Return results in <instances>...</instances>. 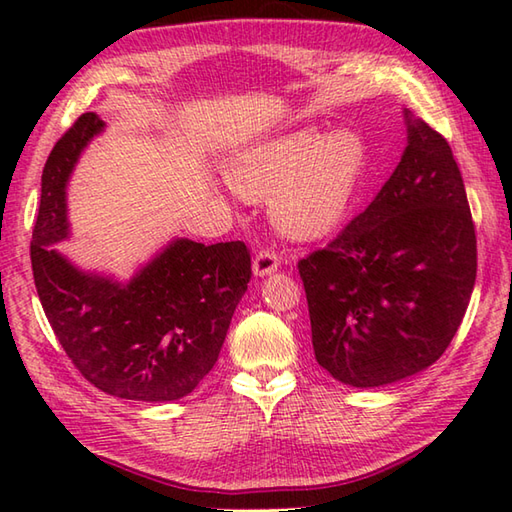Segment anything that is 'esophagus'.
Masks as SVG:
<instances>
[{
	"label": "esophagus",
	"instance_id": "obj_1",
	"mask_svg": "<svg viewBox=\"0 0 512 512\" xmlns=\"http://www.w3.org/2000/svg\"><path fill=\"white\" fill-rule=\"evenodd\" d=\"M279 264H281V259L275 253V250L264 248V250H259V253L255 255V259H253V273H255V277L273 275L275 270L279 268Z\"/></svg>",
	"mask_w": 512,
	"mask_h": 512
}]
</instances>
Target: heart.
Here are the masks:
<instances>
[{
	"label": "heart",
	"instance_id": "obj_1",
	"mask_svg": "<svg viewBox=\"0 0 512 512\" xmlns=\"http://www.w3.org/2000/svg\"><path fill=\"white\" fill-rule=\"evenodd\" d=\"M365 167L363 138L341 129H301L244 151L228 180L250 200L273 198V217L290 237L314 239L341 222Z\"/></svg>",
	"mask_w": 512,
	"mask_h": 512
}]
</instances>
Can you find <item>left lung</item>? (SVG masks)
Instances as JSON below:
<instances>
[{"instance_id": "8db88e82", "label": "left lung", "mask_w": 512, "mask_h": 512, "mask_svg": "<svg viewBox=\"0 0 512 512\" xmlns=\"http://www.w3.org/2000/svg\"><path fill=\"white\" fill-rule=\"evenodd\" d=\"M407 147L367 209L299 262L317 363L352 387L433 365L464 319L477 242L464 180L436 129L405 110Z\"/></svg>"}]
</instances>
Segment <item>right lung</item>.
I'll use <instances>...</instances> for the list:
<instances>
[{"label":"right lung","instance_id":"add662e5","mask_svg":"<svg viewBox=\"0 0 512 512\" xmlns=\"http://www.w3.org/2000/svg\"><path fill=\"white\" fill-rule=\"evenodd\" d=\"M94 112L54 145L41 176L30 259L37 295L74 367L116 398L167 402L211 372L250 281L244 242L173 239L129 281L85 273L52 244L70 235L65 187L81 151L103 132Z\"/></svg>","mask_w":512,"mask_h":512}]
</instances>
